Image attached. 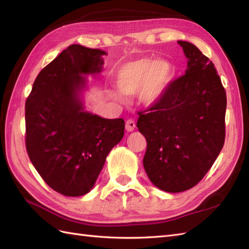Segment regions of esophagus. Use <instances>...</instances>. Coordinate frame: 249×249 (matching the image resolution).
Wrapping results in <instances>:
<instances>
[{"instance_id": "34e87169", "label": "esophagus", "mask_w": 249, "mask_h": 249, "mask_svg": "<svg viewBox=\"0 0 249 249\" xmlns=\"http://www.w3.org/2000/svg\"><path fill=\"white\" fill-rule=\"evenodd\" d=\"M126 130L133 131L136 128V122L133 119H128L126 121Z\"/></svg>"}]
</instances>
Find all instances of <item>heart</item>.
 Masks as SVG:
<instances>
[{"label":"heart","instance_id":"1","mask_svg":"<svg viewBox=\"0 0 249 249\" xmlns=\"http://www.w3.org/2000/svg\"><path fill=\"white\" fill-rule=\"evenodd\" d=\"M172 79V67L166 61L139 59L122 65L115 73V84L125 95H136L146 105L158 102ZM115 99H123L119 92L109 93Z\"/></svg>","mask_w":249,"mask_h":249}]
</instances>
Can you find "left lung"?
I'll list each match as a JSON object with an SVG mask.
<instances>
[{
  "instance_id": "obj_1",
  "label": "left lung",
  "mask_w": 249,
  "mask_h": 249,
  "mask_svg": "<svg viewBox=\"0 0 249 249\" xmlns=\"http://www.w3.org/2000/svg\"><path fill=\"white\" fill-rule=\"evenodd\" d=\"M188 59L183 76L161 98L139 111L137 127L146 139L143 167L156 187L181 193L196 186L213 166L226 137L227 97L212 61L178 40Z\"/></svg>"
}]
</instances>
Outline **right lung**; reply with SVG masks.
I'll list each match as a JSON object with an SVG mask.
<instances>
[{
  "label": "right lung",
  "mask_w": 249,
  "mask_h": 249,
  "mask_svg": "<svg viewBox=\"0 0 249 249\" xmlns=\"http://www.w3.org/2000/svg\"><path fill=\"white\" fill-rule=\"evenodd\" d=\"M106 52L71 45L41 70L25 103V146L33 166L55 192L88 194L106 157L124 136L123 119L83 110L82 75L102 71Z\"/></svg>",
  "instance_id": "obj_1"
}]
</instances>
